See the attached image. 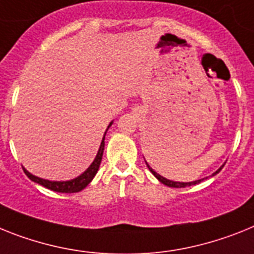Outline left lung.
Masks as SVG:
<instances>
[{
	"instance_id": "8db88e82",
	"label": "left lung",
	"mask_w": 254,
	"mask_h": 254,
	"mask_svg": "<svg viewBox=\"0 0 254 254\" xmlns=\"http://www.w3.org/2000/svg\"><path fill=\"white\" fill-rule=\"evenodd\" d=\"M147 167H148V169H150L151 173H152L153 176L156 177V178L160 181V182L163 183V185H165V186H169V187H176V189H181V187L192 186V185H196V183H199V182H201V181H203V180H199V181H193V182H174V181H169V180H167V178H164L163 176H160V174H157L156 172H155V170H153L152 168L150 167V165H148V164H147ZM222 168H223V165L221 168H219L218 170H217L216 173H213V176H216L217 173H219V170L222 169Z\"/></svg>"
}]
</instances>
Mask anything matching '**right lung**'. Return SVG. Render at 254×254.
I'll return each mask as SVG.
<instances>
[{"mask_svg": "<svg viewBox=\"0 0 254 254\" xmlns=\"http://www.w3.org/2000/svg\"><path fill=\"white\" fill-rule=\"evenodd\" d=\"M112 125V121L108 125V127ZM107 127V130H108ZM106 130V133H107ZM106 133L103 135V139L101 142V146H99V150H98L97 156H95L94 161L91 163V165L85 170L84 173L78 176L77 178H74V180L71 181H63V182H58V181H49V180H42V178H38V177L33 176L28 172V170H24V173L27 174L29 180L33 181V182L38 183V185H41V186L46 187V189L51 190V191H57V192H64V193H72V192H78L81 190H84L85 187L89 185V183L93 181V178L97 174L98 169H99V165H101L102 161V156H103V151H104V137H106Z\"/></svg>", "mask_w": 254, "mask_h": 254, "instance_id": "obj_1", "label": "right lung"}]
</instances>
